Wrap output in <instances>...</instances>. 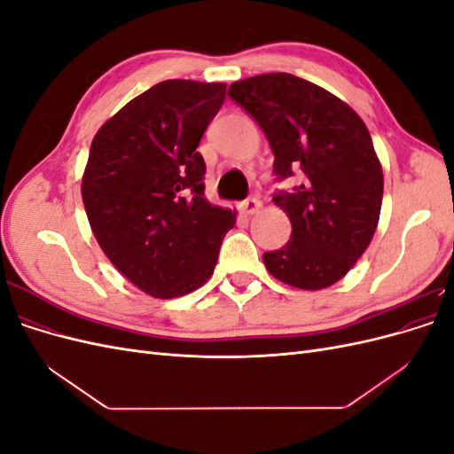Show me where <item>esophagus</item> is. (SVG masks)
I'll return each instance as SVG.
<instances>
[{"label": "esophagus", "instance_id": "esophagus-1", "mask_svg": "<svg viewBox=\"0 0 454 454\" xmlns=\"http://www.w3.org/2000/svg\"><path fill=\"white\" fill-rule=\"evenodd\" d=\"M259 208H261V202H259L255 197H250V199H246L244 202H240V210H242V214H246V215L257 214Z\"/></svg>", "mask_w": 454, "mask_h": 454}]
</instances>
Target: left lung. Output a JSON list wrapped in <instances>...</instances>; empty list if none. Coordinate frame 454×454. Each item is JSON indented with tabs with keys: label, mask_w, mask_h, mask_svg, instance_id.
Wrapping results in <instances>:
<instances>
[{
	"label": "left lung",
	"mask_w": 454,
	"mask_h": 454,
	"mask_svg": "<svg viewBox=\"0 0 454 454\" xmlns=\"http://www.w3.org/2000/svg\"><path fill=\"white\" fill-rule=\"evenodd\" d=\"M229 96L263 129L282 182L294 189L272 200L292 222V239L263 254L274 278L322 290L356 265L375 235L382 204V168L365 122L325 89L292 74L237 81Z\"/></svg>",
	"instance_id": "obj_1"
}]
</instances>
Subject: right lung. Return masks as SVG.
I'll return each instance as SVG.
<instances>
[{"instance_id":"obj_1","label":"right lung","mask_w":454,"mask_h":454,"mask_svg":"<svg viewBox=\"0 0 454 454\" xmlns=\"http://www.w3.org/2000/svg\"><path fill=\"white\" fill-rule=\"evenodd\" d=\"M225 83L168 79L136 96L96 132L81 184L90 229L115 269L151 297L208 282L237 212L204 199L197 151Z\"/></svg>"}]
</instances>
